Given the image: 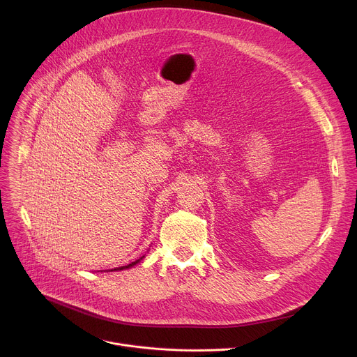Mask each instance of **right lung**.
<instances>
[{"label":"right lung","mask_w":357,"mask_h":357,"mask_svg":"<svg viewBox=\"0 0 357 357\" xmlns=\"http://www.w3.org/2000/svg\"><path fill=\"white\" fill-rule=\"evenodd\" d=\"M142 259H144V256H142V257H139V259H138V260H135V261H134V263H131V264H128V266H123V267H119V268H114V270H112V271H119V270H126V268H130V267H132V266H135V264H137V263H139V261H141V260H142Z\"/></svg>","instance_id":"obj_1"}]
</instances>
